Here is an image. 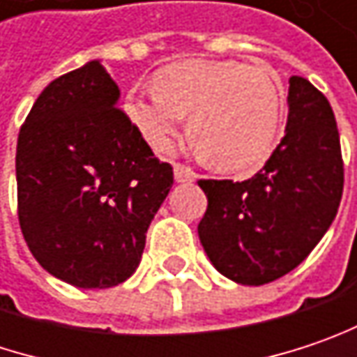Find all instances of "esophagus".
I'll return each instance as SVG.
<instances>
[{
	"instance_id": "esophagus-1",
	"label": "esophagus",
	"mask_w": 357,
	"mask_h": 357,
	"mask_svg": "<svg viewBox=\"0 0 357 357\" xmlns=\"http://www.w3.org/2000/svg\"><path fill=\"white\" fill-rule=\"evenodd\" d=\"M174 178H176V183H191V181L197 178V174L192 172L189 166L174 165Z\"/></svg>"
}]
</instances>
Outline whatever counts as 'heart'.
Returning a JSON list of instances; mask_svg holds the SVG:
<instances>
[{
    "mask_svg": "<svg viewBox=\"0 0 357 357\" xmlns=\"http://www.w3.org/2000/svg\"><path fill=\"white\" fill-rule=\"evenodd\" d=\"M126 114L156 152L172 150L181 117L189 138L219 170L243 172L270 156L282 119L272 77L242 63L181 61L154 77V91H132Z\"/></svg>",
    "mask_w": 357,
    "mask_h": 357,
    "instance_id": "b5f03b06",
    "label": "heart"
}]
</instances>
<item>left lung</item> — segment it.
Returning a JSON list of instances; mask_svg holds the SVG:
<instances>
[{
  "instance_id": "obj_1",
  "label": "left lung",
  "mask_w": 357,
  "mask_h": 357,
  "mask_svg": "<svg viewBox=\"0 0 357 357\" xmlns=\"http://www.w3.org/2000/svg\"><path fill=\"white\" fill-rule=\"evenodd\" d=\"M287 132L252 178L199 181L207 211L199 240L211 264L248 287L298 266L337 215L344 160L335 115L307 79L291 77Z\"/></svg>"
}]
</instances>
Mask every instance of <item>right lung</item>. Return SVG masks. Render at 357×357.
Masks as SVG:
<instances>
[{
    "label": "right lung",
    "mask_w": 357,
    "mask_h": 357,
    "mask_svg": "<svg viewBox=\"0 0 357 357\" xmlns=\"http://www.w3.org/2000/svg\"><path fill=\"white\" fill-rule=\"evenodd\" d=\"M99 61L40 93L15 150L17 219L32 256L79 289H109L140 264L146 231L172 187Z\"/></svg>",
    "instance_id": "right-lung-1"
}]
</instances>
